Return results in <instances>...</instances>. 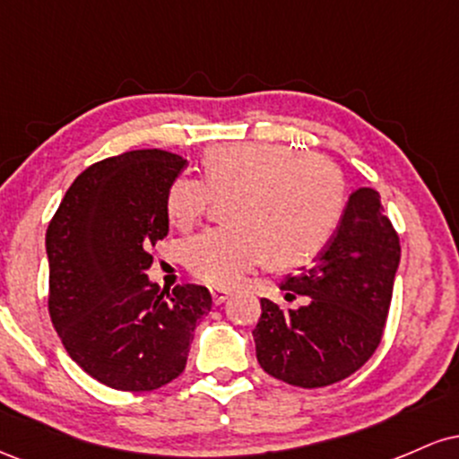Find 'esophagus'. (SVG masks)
I'll use <instances>...</instances> for the list:
<instances>
[{"label":"esophagus","instance_id":"34e87169","mask_svg":"<svg viewBox=\"0 0 459 459\" xmlns=\"http://www.w3.org/2000/svg\"><path fill=\"white\" fill-rule=\"evenodd\" d=\"M229 296H230V293L226 291V289H218V287L212 289V299H213L215 307H220V304H224L226 299H229Z\"/></svg>","mask_w":459,"mask_h":459}]
</instances>
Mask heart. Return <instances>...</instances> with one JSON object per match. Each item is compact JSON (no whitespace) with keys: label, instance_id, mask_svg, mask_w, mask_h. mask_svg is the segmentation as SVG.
Instances as JSON below:
<instances>
[{"label":"heart","instance_id":"obj_1","mask_svg":"<svg viewBox=\"0 0 459 459\" xmlns=\"http://www.w3.org/2000/svg\"><path fill=\"white\" fill-rule=\"evenodd\" d=\"M204 183L177 177L166 215L178 230L194 229L212 196L224 198L229 224L187 241L183 263L213 287H233L246 272L308 263L328 244L345 209V181L324 155H302L270 142L212 146L203 157Z\"/></svg>","mask_w":459,"mask_h":459}]
</instances>
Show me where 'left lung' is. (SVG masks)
<instances>
[{"label": "left lung", "mask_w": 459, "mask_h": 459, "mask_svg": "<svg viewBox=\"0 0 459 459\" xmlns=\"http://www.w3.org/2000/svg\"><path fill=\"white\" fill-rule=\"evenodd\" d=\"M402 246L384 215L380 194H350L334 235L296 276L281 284L299 308L261 299L252 330L263 371L291 386L319 388L358 371L382 341Z\"/></svg>", "instance_id": "left-lung-1"}]
</instances>
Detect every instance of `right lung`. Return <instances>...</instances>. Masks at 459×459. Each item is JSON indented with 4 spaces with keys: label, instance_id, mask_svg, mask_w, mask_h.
I'll return each mask as SVG.
<instances>
[{
    "label": "right lung",
    "instance_id": "obj_1",
    "mask_svg": "<svg viewBox=\"0 0 459 459\" xmlns=\"http://www.w3.org/2000/svg\"><path fill=\"white\" fill-rule=\"evenodd\" d=\"M187 160L160 149L92 163L47 229L49 315L68 356L116 391H155L186 368L212 293H161L146 270L168 235L166 192Z\"/></svg>",
    "mask_w": 459,
    "mask_h": 459
}]
</instances>
